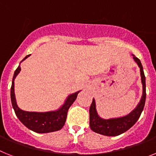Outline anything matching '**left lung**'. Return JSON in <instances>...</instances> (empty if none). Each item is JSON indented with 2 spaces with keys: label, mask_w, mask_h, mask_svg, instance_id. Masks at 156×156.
I'll list each match as a JSON object with an SVG mask.
<instances>
[{
  "label": "left lung",
  "mask_w": 156,
  "mask_h": 156,
  "mask_svg": "<svg viewBox=\"0 0 156 156\" xmlns=\"http://www.w3.org/2000/svg\"><path fill=\"white\" fill-rule=\"evenodd\" d=\"M133 58L140 68L141 82L143 86V93H142L140 102L135 108V109H133L127 115L120 118L104 119L98 115L97 108H96V102L94 99H93V102L89 108V126L92 130L94 131L95 133L104 135V136H119L128 130L129 129H130L140 118L146 100L145 76L144 74L143 67H142L140 59L136 58L134 55H133Z\"/></svg>",
  "instance_id": "8db88e82"
}]
</instances>
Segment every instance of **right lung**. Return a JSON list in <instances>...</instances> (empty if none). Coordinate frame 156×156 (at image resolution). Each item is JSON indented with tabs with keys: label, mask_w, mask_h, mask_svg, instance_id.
<instances>
[{
	"label": "right lung",
	"mask_w": 156,
	"mask_h": 156,
	"mask_svg": "<svg viewBox=\"0 0 156 156\" xmlns=\"http://www.w3.org/2000/svg\"><path fill=\"white\" fill-rule=\"evenodd\" d=\"M30 55H27L22 61L25 60ZM20 70H21V67L19 65V67H17L14 73L12 87H11L12 104L15 113L20 119V121L29 129L35 133H51L61 129L64 126L66 119H67L68 109L76 100L77 96L80 91L69 95L61 108L56 111L47 112H25L23 110H21L16 104L14 91L15 78L20 72Z\"/></svg>",
	"instance_id": "obj_1"
}]
</instances>
